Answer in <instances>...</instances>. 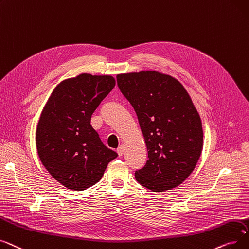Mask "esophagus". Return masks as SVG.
<instances>
[{
    "label": "esophagus",
    "mask_w": 249,
    "mask_h": 249,
    "mask_svg": "<svg viewBox=\"0 0 249 249\" xmlns=\"http://www.w3.org/2000/svg\"><path fill=\"white\" fill-rule=\"evenodd\" d=\"M124 150H125V147L124 146V145H122L121 147H118V149L116 150V152H117V154L120 156H123L124 154Z\"/></svg>",
    "instance_id": "obj_1"
}]
</instances>
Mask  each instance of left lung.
<instances>
[{
    "mask_svg": "<svg viewBox=\"0 0 249 249\" xmlns=\"http://www.w3.org/2000/svg\"><path fill=\"white\" fill-rule=\"evenodd\" d=\"M117 85L134 107L148 149L137 181L152 192L168 191L191 174L203 150L199 114L181 83L156 71L120 74Z\"/></svg>",
    "mask_w": 249,
    "mask_h": 249,
    "instance_id": "8db88e82",
    "label": "left lung"
}]
</instances>
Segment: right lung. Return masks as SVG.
Instances as JSON below:
<instances>
[{
	"mask_svg": "<svg viewBox=\"0 0 249 249\" xmlns=\"http://www.w3.org/2000/svg\"><path fill=\"white\" fill-rule=\"evenodd\" d=\"M115 86L111 76L81 74L58 84L36 129L40 161L53 178L72 191L97 183L117 153L103 145L91 115Z\"/></svg>",
	"mask_w": 249,
	"mask_h": 249,
	"instance_id": "obj_1",
	"label": "right lung"
}]
</instances>
